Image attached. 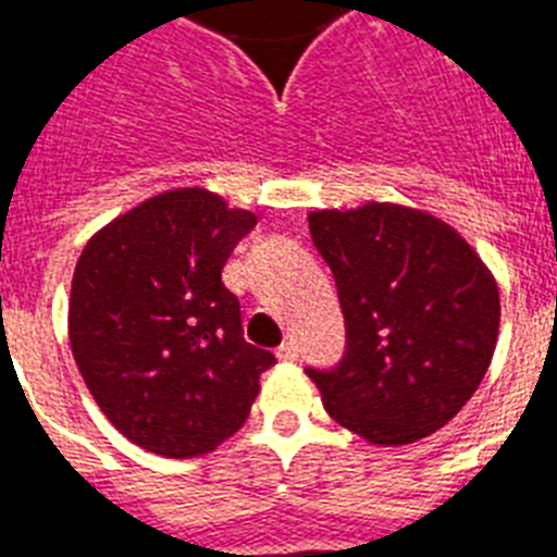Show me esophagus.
<instances>
[{
    "label": "esophagus",
    "instance_id": "esophagus-1",
    "mask_svg": "<svg viewBox=\"0 0 557 557\" xmlns=\"http://www.w3.org/2000/svg\"><path fill=\"white\" fill-rule=\"evenodd\" d=\"M277 357L283 359V362H294V359L300 357V345L294 343V339H286V343L277 348Z\"/></svg>",
    "mask_w": 557,
    "mask_h": 557
}]
</instances>
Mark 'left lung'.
<instances>
[{"mask_svg": "<svg viewBox=\"0 0 557 557\" xmlns=\"http://www.w3.org/2000/svg\"><path fill=\"white\" fill-rule=\"evenodd\" d=\"M334 274L345 354L306 368L334 422L371 445H410L475 394L498 339V286L470 243L396 203L308 214Z\"/></svg>", "mask_w": 557, "mask_h": 557, "instance_id": "obj_1", "label": "left lung"}]
</instances>
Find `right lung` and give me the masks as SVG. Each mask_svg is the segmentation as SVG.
I'll use <instances>...</instances> for the list:
<instances>
[{
	"instance_id": "add662e5",
	"label": "right lung",
	"mask_w": 557,
	"mask_h": 557,
	"mask_svg": "<svg viewBox=\"0 0 557 557\" xmlns=\"http://www.w3.org/2000/svg\"><path fill=\"white\" fill-rule=\"evenodd\" d=\"M257 218L207 189L144 200L84 246L70 345L92 399L138 447L189 459L246 422L277 359L243 339L221 271Z\"/></svg>"
}]
</instances>
